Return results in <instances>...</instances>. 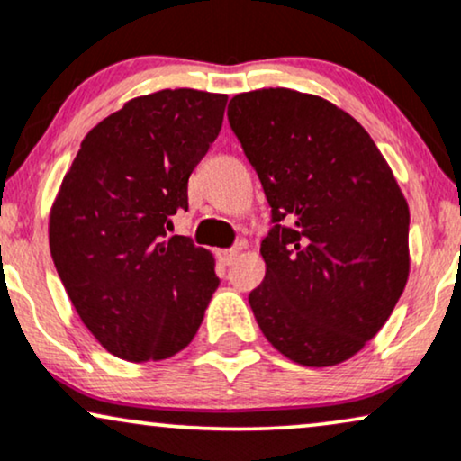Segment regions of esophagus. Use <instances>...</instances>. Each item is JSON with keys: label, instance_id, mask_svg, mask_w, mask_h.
<instances>
[{"label": "esophagus", "instance_id": "1", "mask_svg": "<svg viewBox=\"0 0 461 461\" xmlns=\"http://www.w3.org/2000/svg\"><path fill=\"white\" fill-rule=\"evenodd\" d=\"M218 260L222 262L224 267H230L232 262L237 260V249H220V252H218Z\"/></svg>", "mask_w": 461, "mask_h": 461}]
</instances>
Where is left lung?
<instances>
[{"mask_svg": "<svg viewBox=\"0 0 461 461\" xmlns=\"http://www.w3.org/2000/svg\"><path fill=\"white\" fill-rule=\"evenodd\" d=\"M229 124L271 205L265 282L248 301L275 349L303 366L357 354L409 277V205L364 127L330 101L262 88Z\"/></svg>", "mask_w": 461, "mask_h": 461, "instance_id": "1", "label": "left lung"}]
</instances>
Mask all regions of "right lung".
<instances>
[{
	"label": "right lung",
	"instance_id": "right-lung-1",
	"mask_svg": "<svg viewBox=\"0 0 461 461\" xmlns=\"http://www.w3.org/2000/svg\"><path fill=\"white\" fill-rule=\"evenodd\" d=\"M226 95L193 88L131 99L80 143L50 212V254L74 307L110 354L176 356L220 279L190 237L188 177L222 129Z\"/></svg>",
	"mask_w": 461,
	"mask_h": 461
}]
</instances>
